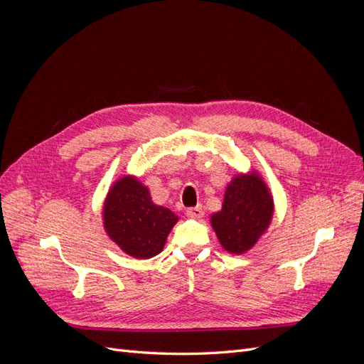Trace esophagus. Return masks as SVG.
I'll return each instance as SVG.
<instances>
[{"label":"esophagus","instance_id":"esophagus-1","mask_svg":"<svg viewBox=\"0 0 364 364\" xmlns=\"http://www.w3.org/2000/svg\"><path fill=\"white\" fill-rule=\"evenodd\" d=\"M203 214H205V211H203V208L200 205L186 209V215L193 217V218H200V217H203Z\"/></svg>","mask_w":364,"mask_h":364}]
</instances>
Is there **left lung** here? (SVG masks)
<instances>
[{
	"mask_svg": "<svg viewBox=\"0 0 364 364\" xmlns=\"http://www.w3.org/2000/svg\"><path fill=\"white\" fill-rule=\"evenodd\" d=\"M273 200L257 174L237 176L228 185L222 211L211 223L222 246L230 253H245L270 225Z\"/></svg>",
	"mask_w": 364,
	"mask_h": 364,
	"instance_id": "1",
	"label": "left lung"
}]
</instances>
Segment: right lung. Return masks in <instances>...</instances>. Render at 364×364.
Masks as SVG:
<instances>
[{
	"label": "right lung",
	"instance_id": "add662e5",
	"mask_svg": "<svg viewBox=\"0 0 364 364\" xmlns=\"http://www.w3.org/2000/svg\"><path fill=\"white\" fill-rule=\"evenodd\" d=\"M107 235L130 257L147 259L162 250L178 222L170 209L151 202L149 190L134 178L119 179L105 203Z\"/></svg>",
	"mask_w": 364,
	"mask_h": 364
}]
</instances>
